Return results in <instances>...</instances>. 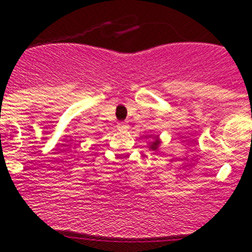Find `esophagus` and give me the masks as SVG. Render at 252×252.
I'll list each match as a JSON object with an SVG mask.
<instances>
[{
    "instance_id": "1",
    "label": "esophagus",
    "mask_w": 252,
    "mask_h": 252,
    "mask_svg": "<svg viewBox=\"0 0 252 252\" xmlns=\"http://www.w3.org/2000/svg\"><path fill=\"white\" fill-rule=\"evenodd\" d=\"M117 127H119L120 130H126V128H128V125H127V122H126V121L120 122V124L117 125Z\"/></svg>"
}]
</instances>
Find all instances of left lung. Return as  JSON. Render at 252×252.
Masks as SVG:
<instances>
[{
    "mask_svg": "<svg viewBox=\"0 0 252 252\" xmlns=\"http://www.w3.org/2000/svg\"><path fill=\"white\" fill-rule=\"evenodd\" d=\"M159 146H160V140L158 139V136H157V137H155V140H154V141L151 142V144H150V146H149V148H150L151 150L157 151L158 149H159Z\"/></svg>",
    "mask_w": 252,
    "mask_h": 252,
    "instance_id": "obj_1",
    "label": "left lung"
}]
</instances>
